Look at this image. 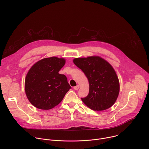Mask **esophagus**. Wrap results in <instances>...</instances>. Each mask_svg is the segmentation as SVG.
<instances>
[{
	"instance_id": "esophagus-1",
	"label": "esophagus",
	"mask_w": 149,
	"mask_h": 149,
	"mask_svg": "<svg viewBox=\"0 0 149 149\" xmlns=\"http://www.w3.org/2000/svg\"><path fill=\"white\" fill-rule=\"evenodd\" d=\"M79 88V85H77V86H75V87H74V89L75 90H78Z\"/></svg>"
}]
</instances>
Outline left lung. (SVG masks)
I'll list each match as a JSON object with an SVG mask.
<instances>
[{
  "label": "left lung",
  "mask_w": 149,
  "mask_h": 149,
  "mask_svg": "<svg viewBox=\"0 0 149 149\" xmlns=\"http://www.w3.org/2000/svg\"><path fill=\"white\" fill-rule=\"evenodd\" d=\"M89 82V93L83 102L94 111H103L115 103L120 91L118 77L113 67L103 58L93 56L73 60Z\"/></svg>",
  "instance_id": "1"
}]
</instances>
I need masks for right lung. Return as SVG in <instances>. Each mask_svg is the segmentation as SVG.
Returning a JSON list of instances; mask_svg holds the SVG:
<instances>
[{"label":"right lung","instance_id":"add662e5","mask_svg":"<svg viewBox=\"0 0 149 149\" xmlns=\"http://www.w3.org/2000/svg\"><path fill=\"white\" fill-rule=\"evenodd\" d=\"M65 59L52 56L42 59L29 70L25 90L29 102L41 110H50L58 105L71 88L66 76L59 74Z\"/></svg>","mask_w":149,"mask_h":149}]
</instances>
